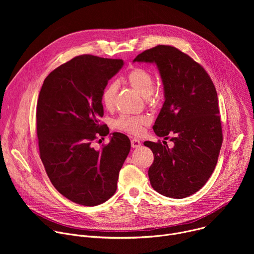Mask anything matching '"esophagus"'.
<instances>
[{
  "instance_id": "1",
  "label": "esophagus",
  "mask_w": 254,
  "mask_h": 254,
  "mask_svg": "<svg viewBox=\"0 0 254 254\" xmlns=\"http://www.w3.org/2000/svg\"><path fill=\"white\" fill-rule=\"evenodd\" d=\"M130 142H131V148H133V149H137L141 146V142L137 138H132L130 140Z\"/></svg>"
}]
</instances>
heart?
Returning <instances> with one entry per match:
<instances>
[{"label": "heart", "mask_w": 254, "mask_h": 254, "mask_svg": "<svg viewBox=\"0 0 254 254\" xmlns=\"http://www.w3.org/2000/svg\"><path fill=\"white\" fill-rule=\"evenodd\" d=\"M127 83L135 90L139 95L146 98L148 101L152 99V92L154 89V77L150 71L143 68L132 69L126 77ZM119 90V84L112 82L108 84L102 92V103L107 110H112L115 106L116 98ZM151 123L149 116L139 117H122L117 123L116 127L119 129L125 130L132 134H140L143 130V127Z\"/></svg>", "instance_id": "b5f03b06"}]
</instances>
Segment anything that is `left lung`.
<instances>
[{
	"mask_svg": "<svg viewBox=\"0 0 254 254\" xmlns=\"http://www.w3.org/2000/svg\"><path fill=\"white\" fill-rule=\"evenodd\" d=\"M133 62L157 65L165 102L153 127L158 136L172 135L174 147L144 141L154 154L149 169L152 187L182 199L199 191L212 175L222 144L218 97L205 69L179 49L159 45Z\"/></svg>",
	"mask_w": 254,
	"mask_h": 254,
	"instance_id": "8db88e82",
	"label": "left lung"
}]
</instances>
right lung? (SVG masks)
<instances>
[{"label": "right lung", "instance_id": "1", "mask_svg": "<svg viewBox=\"0 0 254 254\" xmlns=\"http://www.w3.org/2000/svg\"><path fill=\"white\" fill-rule=\"evenodd\" d=\"M124 66L122 59L80 55L45 78L37 102L40 158L55 189L70 201L96 206L117 191L130 140L121 132L96 151L92 141L110 133L99 125L102 92Z\"/></svg>", "mask_w": 254, "mask_h": 254}]
</instances>
